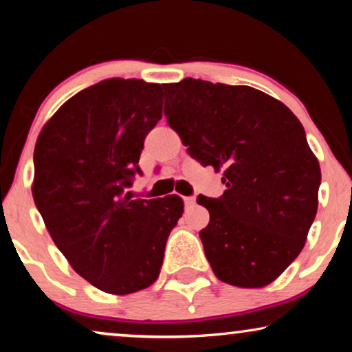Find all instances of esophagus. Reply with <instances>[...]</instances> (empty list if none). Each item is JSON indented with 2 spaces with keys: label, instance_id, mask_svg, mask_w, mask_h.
Here are the masks:
<instances>
[{
  "label": "esophagus",
  "instance_id": "obj_1",
  "mask_svg": "<svg viewBox=\"0 0 352 352\" xmlns=\"http://www.w3.org/2000/svg\"><path fill=\"white\" fill-rule=\"evenodd\" d=\"M184 204H186L187 206H194V205H195V197H186Z\"/></svg>",
  "mask_w": 352,
  "mask_h": 352
}]
</instances>
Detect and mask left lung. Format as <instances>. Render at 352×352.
<instances>
[{"label":"left lung","mask_w":352,"mask_h":352,"mask_svg":"<svg viewBox=\"0 0 352 352\" xmlns=\"http://www.w3.org/2000/svg\"><path fill=\"white\" fill-rule=\"evenodd\" d=\"M168 124L192 158L223 171L219 199L200 230L214 276L243 288L276 280L305 247L317 213L320 166L280 100L250 86L184 78L165 85Z\"/></svg>","instance_id":"8db88e82"}]
</instances>
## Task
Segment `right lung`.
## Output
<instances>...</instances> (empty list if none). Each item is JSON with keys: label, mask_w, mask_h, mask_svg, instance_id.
<instances>
[{"label": "right lung", "mask_w": 352, "mask_h": 352, "mask_svg": "<svg viewBox=\"0 0 352 352\" xmlns=\"http://www.w3.org/2000/svg\"><path fill=\"white\" fill-rule=\"evenodd\" d=\"M162 85L109 78L70 98L45 124L32 194L56 247L91 285L129 295L157 280L177 195L131 199L144 139L162 118Z\"/></svg>", "instance_id": "right-lung-1"}]
</instances>
